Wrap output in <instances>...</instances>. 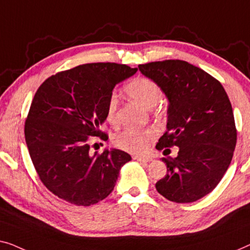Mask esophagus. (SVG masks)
I'll return each mask as SVG.
<instances>
[{"label": "esophagus", "instance_id": "obj_1", "mask_svg": "<svg viewBox=\"0 0 250 250\" xmlns=\"http://www.w3.org/2000/svg\"><path fill=\"white\" fill-rule=\"evenodd\" d=\"M133 160H137V161H139V162H144V163H147V162L152 161V159H149L148 156H140V155L133 156Z\"/></svg>", "mask_w": 250, "mask_h": 250}]
</instances>
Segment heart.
Wrapping results in <instances>:
<instances>
[{
	"mask_svg": "<svg viewBox=\"0 0 250 250\" xmlns=\"http://www.w3.org/2000/svg\"><path fill=\"white\" fill-rule=\"evenodd\" d=\"M125 91L130 98L146 108H152L159 103L162 97L160 85L146 77H138L125 86ZM118 97L115 95L108 98L106 105V120L114 125L117 122ZM155 137V130L150 128H126L115 136L114 144L119 148L130 153H139L145 149L149 140Z\"/></svg>",
	"mask_w": 250,
	"mask_h": 250,
	"instance_id": "obj_1",
	"label": "heart"
}]
</instances>
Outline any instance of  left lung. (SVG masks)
Instances as JSON below:
<instances>
[{
  "label": "left lung",
  "instance_id": "obj_1",
  "mask_svg": "<svg viewBox=\"0 0 250 250\" xmlns=\"http://www.w3.org/2000/svg\"><path fill=\"white\" fill-rule=\"evenodd\" d=\"M138 68L168 101L167 131L156 148L179 147L177 157L162 159L167 173L156 190L171 202H196L219 185L233 156L237 129L229 97L219 80L181 60Z\"/></svg>",
  "mask_w": 250,
  "mask_h": 250
}]
</instances>
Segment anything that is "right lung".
<instances>
[{"label": "right lung", "instance_id": "right-lung-1", "mask_svg": "<svg viewBox=\"0 0 250 250\" xmlns=\"http://www.w3.org/2000/svg\"><path fill=\"white\" fill-rule=\"evenodd\" d=\"M118 63H88L51 76L40 86L24 124V138L38 177L51 192L77 206L111 194L121 167L131 160L120 149L90 153L89 137L106 133L112 90L137 72Z\"/></svg>", "mask_w": 250, "mask_h": 250}]
</instances>
